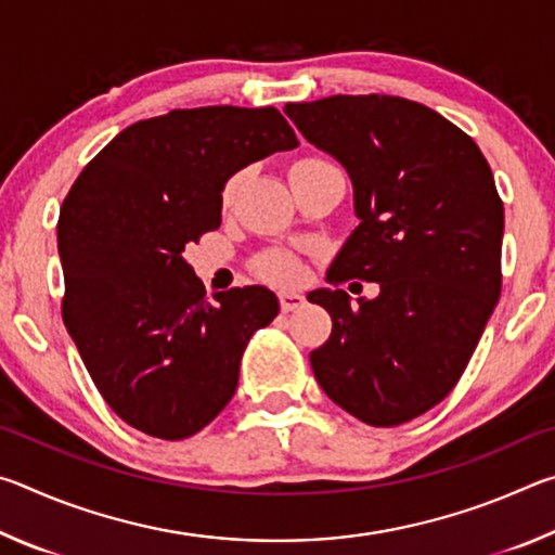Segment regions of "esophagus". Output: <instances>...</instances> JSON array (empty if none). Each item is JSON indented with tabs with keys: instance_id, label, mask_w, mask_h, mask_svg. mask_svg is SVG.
<instances>
[{
	"instance_id": "1",
	"label": "esophagus",
	"mask_w": 555,
	"mask_h": 555,
	"mask_svg": "<svg viewBox=\"0 0 555 555\" xmlns=\"http://www.w3.org/2000/svg\"><path fill=\"white\" fill-rule=\"evenodd\" d=\"M279 304H281V311L288 313V311H296V308L304 306L306 298L300 296V294H296V291H281Z\"/></svg>"
}]
</instances>
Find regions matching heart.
Listing matches in <instances>:
<instances>
[{
	"label": "heart",
	"instance_id": "b5f03b06",
	"mask_svg": "<svg viewBox=\"0 0 555 555\" xmlns=\"http://www.w3.org/2000/svg\"><path fill=\"white\" fill-rule=\"evenodd\" d=\"M306 162H318V158H306ZM237 185H240V176L230 178L228 185H224V191H222L224 203L232 198L234 191H237ZM257 269H259L261 276H267L271 281H281V284H286V281H294L298 276V271H300L298 261L294 257H288V255H267L264 259H259Z\"/></svg>",
	"mask_w": 555,
	"mask_h": 555
}]
</instances>
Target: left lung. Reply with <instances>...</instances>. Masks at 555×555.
<instances>
[{"mask_svg":"<svg viewBox=\"0 0 555 555\" xmlns=\"http://www.w3.org/2000/svg\"><path fill=\"white\" fill-rule=\"evenodd\" d=\"M308 142L352 181L360 224L308 294L333 318L311 352L318 384L370 426H399L463 377L502 291L504 205L480 146L453 121L391 95H333L284 107Z\"/></svg>","mask_w":555,"mask_h":555,"instance_id":"8db88e82","label":"left lung"}]
</instances>
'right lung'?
Wrapping results in <instances>:
<instances>
[{
	"instance_id": "add662e5",
	"label": "right lung",
	"mask_w": 555,
	"mask_h": 555,
	"mask_svg": "<svg viewBox=\"0 0 555 555\" xmlns=\"http://www.w3.org/2000/svg\"><path fill=\"white\" fill-rule=\"evenodd\" d=\"M296 146L274 107L173 109L119 131L75 178L59 218L63 323L131 428L183 440L228 406L279 300L264 286L210 300L183 251L220 228L230 176Z\"/></svg>"
}]
</instances>
